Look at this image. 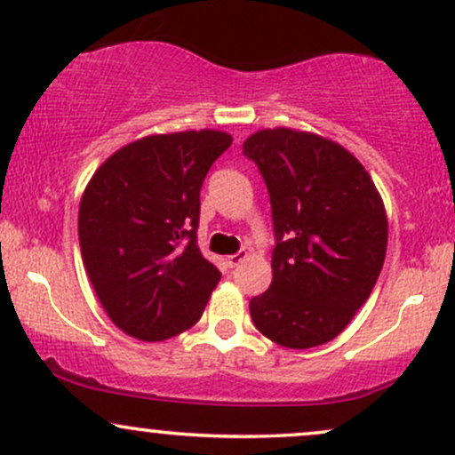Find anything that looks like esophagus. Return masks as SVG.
I'll return each instance as SVG.
<instances>
[{
    "label": "esophagus",
    "instance_id": "1",
    "mask_svg": "<svg viewBox=\"0 0 455 455\" xmlns=\"http://www.w3.org/2000/svg\"><path fill=\"white\" fill-rule=\"evenodd\" d=\"M245 259H248V252H235V254H231V257H227V265L228 267H237V265Z\"/></svg>",
    "mask_w": 455,
    "mask_h": 455
}]
</instances>
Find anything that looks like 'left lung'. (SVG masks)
Segmentation results:
<instances>
[{
  "instance_id": "obj_1",
  "label": "left lung",
  "mask_w": 455,
  "mask_h": 455,
  "mask_svg": "<svg viewBox=\"0 0 455 455\" xmlns=\"http://www.w3.org/2000/svg\"><path fill=\"white\" fill-rule=\"evenodd\" d=\"M269 192L274 280L250 299L254 327L286 348L338 336L365 304L387 250V216L372 177L333 140L289 128L243 143Z\"/></svg>"
}]
</instances>
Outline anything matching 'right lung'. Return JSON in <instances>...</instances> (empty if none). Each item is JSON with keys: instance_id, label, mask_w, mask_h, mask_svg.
<instances>
[{"instance_id": "right-lung-1", "label": "right lung", "mask_w": 455, "mask_h": 455, "mask_svg": "<svg viewBox=\"0 0 455 455\" xmlns=\"http://www.w3.org/2000/svg\"><path fill=\"white\" fill-rule=\"evenodd\" d=\"M218 130L145 137L108 158L78 210L93 291L128 336L160 342L201 318L220 271L196 243L201 186L231 148Z\"/></svg>"}]
</instances>
